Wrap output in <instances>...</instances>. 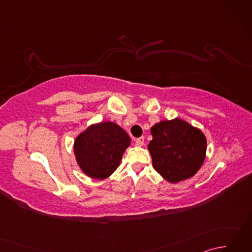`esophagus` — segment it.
I'll return each mask as SVG.
<instances>
[{"label":"esophagus","instance_id":"esophagus-1","mask_svg":"<svg viewBox=\"0 0 252 252\" xmlns=\"http://www.w3.org/2000/svg\"><path fill=\"white\" fill-rule=\"evenodd\" d=\"M135 145L138 146V147H141V146L144 145V137L143 136L136 138V140H135Z\"/></svg>","mask_w":252,"mask_h":252}]
</instances>
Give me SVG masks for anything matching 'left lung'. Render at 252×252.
Returning a JSON list of instances; mask_svg holds the SVG:
<instances>
[{
    "mask_svg": "<svg viewBox=\"0 0 252 252\" xmlns=\"http://www.w3.org/2000/svg\"><path fill=\"white\" fill-rule=\"evenodd\" d=\"M148 144L153 167L170 183L194 176L205 161L207 138L197 127L175 118L152 126Z\"/></svg>",
    "mask_w": 252,
    "mask_h": 252,
    "instance_id": "1",
    "label": "left lung"
}]
</instances>
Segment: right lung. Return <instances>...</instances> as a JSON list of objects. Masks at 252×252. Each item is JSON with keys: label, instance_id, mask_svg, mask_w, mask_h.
I'll return each instance as SVG.
<instances>
[{"label": "right lung", "instance_id": "add662e5", "mask_svg": "<svg viewBox=\"0 0 252 252\" xmlns=\"http://www.w3.org/2000/svg\"><path fill=\"white\" fill-rule=\"evenodd\" d=\"M131 140L120 126L105 121L90 126L80 133L73 144L74 156L83 173L104 180L119 167Z\"/></svg>", "mask_w": 252, "mask_h": 252}]
</instances>
